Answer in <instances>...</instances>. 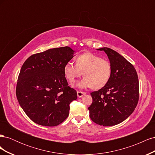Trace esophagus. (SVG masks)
<instances>
[{"label": "esophagus", "mask_w": 155, "mask_h": 155, "mask_svg": "<svg viewBox=\"0 0 155 155\" xmlns=\"http://www.w3.org/2000/svg\"><path fill=\"white\" fill-rule=\"evenodd\" d=\"M77 94L79 97H81L83 96H85L86 94V93L84 92H81V91H77Z\"/></svg>", "instance_id": "1"}]
</instances>
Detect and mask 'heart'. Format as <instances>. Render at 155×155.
Segmentation results:
<instances>
[{
  "label": "heart",
  "mask_w": 155,
  "mask_h": 155,
  "mask_svg": "<svg viewBox=\"0 0 155 155\" xmlns=\"http://www.w3.org/2000/svg\"><path fill=\"white\" fill-rule=\"evenodd\" d=\"M64 74L70 84H74L82 74L85 76L78 82L79 88L91 87L99 89L109 81L111 74V66L108 61L91 52L78 55L76 65L67 63L64 67Z\"/></svg>",
  "instance_id": "b5f03b06"
}]
</instances>
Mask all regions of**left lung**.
I'll return each instance as SVG.
<instances>
[{
  "label": "left lung",
  "mask_w": 155,
  "mask_h": 155,
  "mask_svg": "<svg viewBox=\"0 0 155 155\" xmlns=\"http://www.w3.org/2000/svg\"><path fill=\"white\" fill-rule=\"evenodd\" d=\"M110 61L109 80L100 90L92 92L88 109L94 122L112 126L122 122L133 113L139 100L138 74L133 65L116 51L101 48Z\"/></svg>",
  "instance_id": "left-lung-1"
}]
</instances>
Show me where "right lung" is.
Returning <instances> with one entry per match:
<instances>
[{"instance_id":"1","label":"right lung","mask_w":155,"mask_h":155,"mask_svg":"<svg viewBox=\"0 0 155 155\" xmlns=\"http://www.w3.org/2000/svg\"><path fill=\"white\" fill-rule=\"evenodd\" d=\"M68 46L33 54L22 64L16 87L21 107L30 119L43 126L58 125L67 118L77 92L68 86L64 67L74 57Z\"/></svg>"}]
</instances>
